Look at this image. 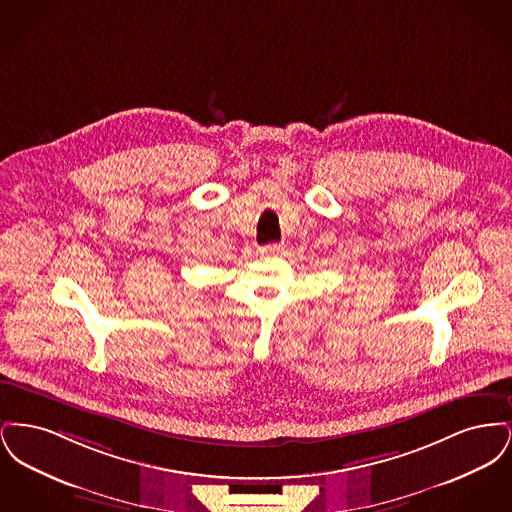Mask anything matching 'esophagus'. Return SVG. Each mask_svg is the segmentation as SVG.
<instances>
[{
	"instance_id": "obj_1",
	"label": "esophagus",
	"mask_w": 512,
	"mask_h": 512,
	"mask_svg": "<svg viewBox=\"0 0 512 512\" xmlns=\"http://www.w3.org/2000/svg\"><path fill=\"white\" fill-rule=\"evenodd\" d=\"M282 249H284V245L282 244H267L263 245V247H259V253H261V255H278Z\"/></svg>"
}]
</instances>
